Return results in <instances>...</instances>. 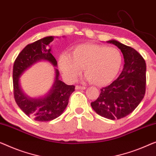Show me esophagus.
Segmentation results:
<instances>
[{
  "mask_svg": "<svg viewBox=\"0 0 156 156\" xmlns=\"http://www.w3.org/2000/svg\"><path fill=\"white\" fill-rule=\"evenodd\" d=\"M75 89H82V90H84V89H86V87H82V86H79V85H77V86H76V87H75Z\"/></svg>",
  "mask_w": 156,
  "mask_h": 156,
  "instance_id": "34e87169",
  "label": "esophagus"
}]
</instances>
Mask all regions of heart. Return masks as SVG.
Here are the masks:
<instances>
[{
  "label": "heart",
  "instance_id": "obj_1",
  "mask_svg": "<svg viewBox=\"0 0 156 156\" xmlns=\"http://www.w3.org/2000/svg\"><path fill=\"white\" fill-rule=\"evenodd\" d=\"M122 58L118 49L96 44H83L74 47L70 54H62L59 67L65 77L74 81L83 68L92 84L106 85L115 78L120 69Z\"/></svg>",
  "mask_w": 156,
  "mask_h": 156
}]
</instances>
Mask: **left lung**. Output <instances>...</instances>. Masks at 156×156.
I'll use <instances>...</instances> for the list:
<instances>
[{
    "instance_id": "obj_1",
    "label": "left lung",
    "mask_w": 156,
    "mask_h": 156,
    "mask_svg": "<svg viewBox=\"0 0 156 156\" xmlns=\"http://www.w3.org/2000/svg\"><path fill=\"white\" fill-rule=\"evenodd\" d=\"M120 49L125 64L118 78L101 89L98 98L91 105L99 115L119 119L132 113L146 92V62L135 49L115 40L106 41Z\"/></svg>"
}]
</instances>
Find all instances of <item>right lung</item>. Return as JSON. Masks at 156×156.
<instances>
[{
    "mask_svg": "<svg viewBox=\"0 0 156 156\" xmlns=\"http://www.w3.org/2000/svg\"><path fill=\"white\" fill-rule=\"evenodd\" d=\"M53 39V37H47L28 44L20 52L13 65V92L15 102L27 115L39 122L51 121L61 115L75 88L74 85H67L60 81L59 72L55 69L54 83L45 96L30 98L22 91L20 77L31 65L41 60H46L53 66H57V61L51 53V48H48Z\"/></svg>",
    "mask_w": 156,
    "mask_h": 156,
    "instance_id": "obj_1",
    "label": "right lung"
}]
</instances>
